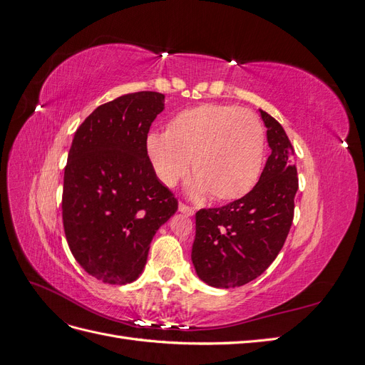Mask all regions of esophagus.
I'll return each instance as SVG.
<instances>
[{
	"label": "esophagus",
	"instance_id": "34e87169",
	"mask_svg": "<svg viewBox=\"0 0 365 365\" xmlns=\"http://www.w3.org/2000/svg\"><path fill=\"white\" fill-rule=\"evenodd\" d=\"M180 212L181 213H184V215H187V216H193L195 215V208L193 207H190V205H187V204H184V202H180Z\"/></svg>",
	"mask_w": 365,
	"mask_h": 365
}]
</instances>
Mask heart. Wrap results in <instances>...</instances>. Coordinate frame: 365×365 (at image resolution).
<instances>
[{
  "instance_id": "1",
  "label": "heart",
  "mask_w": 365,
  "mask_h": 365,
  "mask_svg": "<svg viewBox=\"0 0 365 365\" xmlns=\"http://www.w3.org/2000/svg\"><path fill=\"white\" fill-rule=\"evenodd\" d=\"M149 160L161 182L172 185L189 168L193 192H208L215 201H233L256 185L263 160L259 117L235 105L205 103L176 114L165 132L146 141Z\"/></svg>"
}]
</instances>
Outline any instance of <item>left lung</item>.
<instances>
[{
    "label": "left lung",
    "mask_w": 365,
    "mask_h": 365,
    "mask_svg": "<svg viewBox=\"0 0 365 365\" xmlns=\"http://www.w3.org/2000/svg\"><path fill=\"white\" fill-rule=\"evenodd\" d=\"M271 155L245 196L196 213L192 262L197 277L215 288L257 279L279 256L292 225L298 190L294 148L277 120L260 111Z\"/></svg>",
    "instance_id": "8db88e82"
}]
</instances>
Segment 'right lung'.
I'll return each instance as SVG.
<instances>
[{
  "label": "right lung",
  "instance_id": "1",
  "mask_svg": "<svg viewBox=\"0 0 365 365\" xmlns=\"http://www.w3.org/2000/svg\"><path fill=\"white\" fill-rule=\"evenodd\" d=\"M164 94L140 91L94 109L77 128L63 173L62 222L77 263L109 284L134 282L152 237L178 210L146 141Z\"/></svg>",
  "mask_w": 365,
  "mask_h": 365
}]
</instances>
